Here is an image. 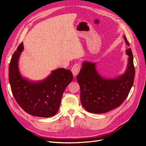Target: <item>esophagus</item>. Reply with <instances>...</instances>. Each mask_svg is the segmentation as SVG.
I'll list each match as a JSON object with an SVG mask.
<instances>
[{"label":"esophagus","mask_w":146,"mask_h":146,"mask_svg":"<svg viewBox=\"0 0 146 146\" xmlns=\"http://www.w3.org/2000/svg\"><path fill=\"white\" fill-rule=\"evenodd\" d=\"M80 68H81V66H80V64H79V63L75 64L72 66V69H71V71H72L73 76H74V77L76 76L79 73V72H80Z\"/></svg>","instance_id":"obj_1"}]
</instances>
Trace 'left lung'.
I'll return each mask as SVG.
<instances>
[{
    "instance_id": "8db88e82",
    "label": "left lung",
    "mask_w": 146,
    "mask_h": 146,
    "mask_svg": "<svg viewBox=\"0 0 146 146\" xmlns=\"http://www.w3.org/2000/svg\"><path fill=\"white\" fill-rule=\"evenodd\" d=\"M126 44L129 42L123 36ZM129 55L125 72L114 78L101 77L96 69V63L83 61L77 76L80 88V100L86 111L104 113L119 107L127 98L133 84L135 68L131 48L126 50Z\"/></svg>"
}]
</instances>
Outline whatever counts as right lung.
<instances>
[{"instance_id": "obj_1", "label": "right lung", "mask_w": 146, "mask_h": 146, "mask_svg": "<svg viewBox=\"0 0 146 146\" xmlns=\"http://www.w3.org/2000/svg\"><path fill=\"white\" fill-rule=\"evenodd\" d=\"M24 49L23 42L12 55L9 66V82L17 103L30 115L48 117L59 110L64 90L72 82L70 70L59 68L53 70L46 79L31 82L21 76L18 68L19 56Z\"/></svg>"}]
</instances>
